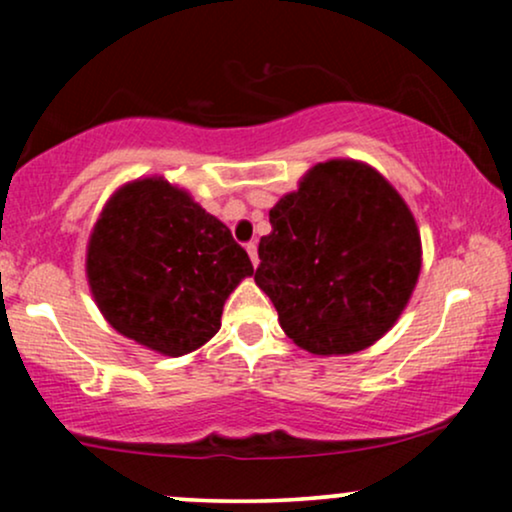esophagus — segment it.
I'll list each match as a JSON object with an SVG mask.
<instances>
[{
	"instance_id": "esophagus-1",
	"label": "esophagus",
	"mask_w": 512,
	"mask_h": 512,
	"mask_svg": "<svg viewBox=\"0 0 512 512\" xmlns=\"http://www.w3.org/2000/svg\"><path fill=\"white\" fill-rule=\"evenodd\" d=\"M245 250H248V255H250V260H252V267H257V264H260V257H257V243H255V240L245 245Z\"/></svg>"
}]
</instances>
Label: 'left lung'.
<instances>
[{
	"instance_id": "obj_1",
	"label": "left lung",
	"mask_w": 512,
	"mask_h": 512,
	"mask_svg": "<svg viewBox=\"0 0 512 512\" xmlns=\"http://www.w3.org/2000/svg\"><path fill=\"white\" fill-rule=\"evenodd\" d=\"M257 286L286 337L317 356L368 349L407 308L421 238L395 187L351 158L317 163L269 211Z\"/></svg>"
}]
</instances>
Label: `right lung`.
<instances>
[{
  "instance_id": "1",
  "label": "right lung",
  "mask_w": 512,
  "mask_h": 512,
  "mask_svg": "<svg viewBox=\"0 0 512 512\" xmlns=\"http://www.w3.org/2000/svg\"><path fill=\"white\" fill-rule=\"evenodd\" d=\"M252 262L226 223L163 178L122 185L86 248L93 301L110 327L163 356L207 344Z\"/></svg>"
}]
</instances>
